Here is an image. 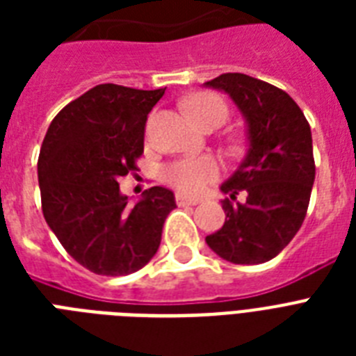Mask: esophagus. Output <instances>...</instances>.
Listing matches in <instances>:
<instances>
[{"mask_svg":"<svg viewBox=\"0 0 356 356\" xmlns=\"http://www.w3.org/2000/svg\"><path fill=\"white\" fill-rule=\"evenodd\" d=\"M175 201H177V205H197V203H200L197 197H188V195L184 194L175 195Z\"/></svg>","mask_w":356,"mask_h":356,"instance_id":"esophagus-1","label":"esophagus"}]
</instances>
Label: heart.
<instances>
[{
	"mask_svg": "<svg viewBox=\"0 0 356 356\" xmlns=\"http://www.w3.org/2000/svg\"><path fill=\"white\" fill-rule=\"evenodd\" d=\"M190 114L201 127L227 118V105L214 94H195L186 102ZM162 179L186 194H197L218 177V164L209 156L173 161L162 168Z\"/></svg>",
	"mask_w": 356,
	"mask_h": 356,
	"instance_id": "obj_1",
	"label": "heart"
}]
</instances>
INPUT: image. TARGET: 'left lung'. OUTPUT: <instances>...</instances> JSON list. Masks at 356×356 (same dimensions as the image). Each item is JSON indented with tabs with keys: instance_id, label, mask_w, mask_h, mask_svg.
<instances>
[{
	"instance_id": "obj_1",
	"label": "left lung",
	"mask_w": 356,
	"mask_h": 356,
	"mask_svg": "<svg viewBox=\"0 0 356 356\" xmlns=\"http://www.w3.org/2000/svg\"><path fill=\"white\" fill-rule=\"evenodd\" d=\"M205 86L220 90L242 114L248 149L220 186L225 223L207 245L233 264H262L281 253L301 227L316 177L312 133L286 92L243 74H222ZM243 193L246 200L236 202Z\"/></svg>"
}]
</instances>
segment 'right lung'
Here are the masks:
<instances>
[{
  "label": "right lung",
  "mask_w": 356,
  "mask_h": 356,
  "mask_svg": "<svg viewBox=\"0 0 356 356\" xmlns=\"http://www.w3.org/2000/svg\"><path fill=\"white\" fill-rule=\"evenodd\" d=\"M164 90L94 86L55 116L42 142L44 218L70 257L97 275H129L144 268L177 207L164 186L145 190L129 205L118 184L136 170L145 120Z\"/></svg>",
  "instance_id": "obj_1"
}]
</instances>
